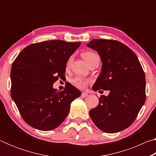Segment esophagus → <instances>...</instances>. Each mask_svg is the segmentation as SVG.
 Returning <instances> with one entry per match:
<instances>
[{"label":"esophagus","instance_id":"obj_1","mask_svg":"<svg viewBox=\"0 0 156 156\" xmlns=\"http://www.w3.org/2000/svg\"><path fill=\"white\" fill-rule=\"evenodd\" d=\"M87 96H88L87 93H85V92H82V94H81L82 97H87Z\"/></svg>","mask_w":156,"mask_h":156}]
</instances>
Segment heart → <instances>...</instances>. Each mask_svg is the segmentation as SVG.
<instances>
[{"label": "heart", "mask_w": 156, "mask_h": 156, "mask_svg": "<svg viewBox=\"0 0 156 156\" xmlns=\"http://www.w3.org/2000/svg\"><path fill=\"white\" fill-rule=\"evenodd\" d=\"M82 56L84 58V60L88 63V65L90 64V63L93 61V60L96 58L98 57V55L93 51H85L82 54ZM72 61V57H69L67 60V63H66V67L67 68L70 67L71 63ZM72 82L73 84L76 87H77L79 89H84L87 87V85L90 83V80L88 78H84L83 77H80V76H77V77L74 78L72 80Z\"/></svg>", "instance_id": "obj_1"}]
</instances>
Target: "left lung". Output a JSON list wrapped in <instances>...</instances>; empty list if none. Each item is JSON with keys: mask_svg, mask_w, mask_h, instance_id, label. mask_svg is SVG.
Masks as SVG:
<instances>
[{"mask_svg": "<svg viewBox=\"0 0 156 156\" xmlns=\"http://www.w3.org/2000/svg\"><path fill=\"white\" fill-rule=\"evenodd\" d=\"M87 46L98 52L102 63L93 89L109 91L107 96L99 98L98 105L89 115L101 131L117 133L133 122L144 104L143 69L135 53L118 41L94 39Z\"/></svg>", "mask_w": 156, "mask_h": 156, "instance_id": "left-lung-1", "label": "left lung"}]
</instances>
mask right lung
Masks as SVG:
<instances>
[{"label": "right lung", "mask_w": 156, "mask_h": 156, "mask_svg": "<svg viewBox=\"0 0 156 156\" xmlns=\"http://www.w3.org/2000/svg\"><path fill=\"white\" fill-rule=\"evenodd\" d=\"M81 43L55 40L31 44L18 55L11 69V96L25 122L41 131L57 128L81 92L69 83L57 91L53 84L64 76L66 63Z\"/></svg>", "instance_id": "add662e5"}]
</instances>
